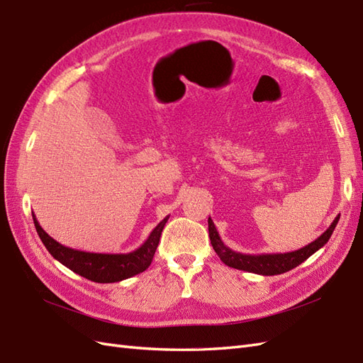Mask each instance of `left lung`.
Listing matches in <instances>:
<instances>
[{"label": "left lung", "instance_id": "obj_1", "mask_svg": "<svg viewBox=\"0 0 363 363\" xmlns=\"http://www.w3.org/2000/svg\"><path fill=\"white\" fill-rule=\"evenodd\" d=\"M340 215L333 220L330 224V228L320 235L318 240L310 242L308 246H303L299 250L295 252H287V253H262V255H246V253H240L229 249L226 244H224L220 238L218 230L215 228L213 221L208 220L209 224V238L211 244L215 250V253L218 255L220 259L226 264L229 267L244 270V272H250V273H257V275H264V277H273V275H281V273H286L291 269L298 267L301 262L310 258L313 253L318 252L320 247H324L327 241L330 240L333 230H335L336 224L339 221Z\"/></svg>", "mask_w": 363, "mask_h": 363}]
</instances>
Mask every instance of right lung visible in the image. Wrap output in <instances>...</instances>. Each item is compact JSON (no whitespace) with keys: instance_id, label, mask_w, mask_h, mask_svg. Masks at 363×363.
<instances>
[{"instance_id":"obj_1","label":"right lung","mask_w":363,"mask_h":363,"mask_svg":"<svg viewBox=\"0 0 363 363\" xmlns=\"http://www.w3.org/2000/svg\"><path fill=\"white\" fill-rule=\"evenodd\" d=\"M168 218L169 217H164L157 226L154 228V230L150 233V237L146 238V241L139 249H135L130 253H93L62 246L61 242L53 240L50 235L39 226V223L33 213L36 232L39 235V238L44 242L45 249L50 252L52 257L61 264H64L67 269L77 273V275L101 284L128 279L148 269L154 258L155 249L159 246L160 235Z\"/></svg>"}]
</instances>
